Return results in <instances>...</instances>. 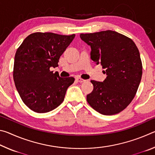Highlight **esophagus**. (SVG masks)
I'll return each mask as SVG.
<instances>
[{
    "label": "esophagus",
    "mask_w": 155,
    "mask_h": 155,
    "mask_svg": "<svg viewBox=\"0 0 155 155\" xmlns=\"http://www.w3.org/2000/svg\"><path fill=\"white\" fill-rule=\"evenodd\" d=\"M76 80H77L78 82H79V83H83V82H85V80H84V79H83V78H81L80 77L76 78Z\"/></svg>",
    "instance_id": "esophagus-1"
}]
</instances>
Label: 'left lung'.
Masks as SVG:
<instances>
[{
    "label": "left lung",
    "mask_w": 155,
    "mask_h": 155,
    "mask_svg": "<svg viewBox=\"0 0 155 155\" xmlns=\"http://www.w3.org/2000/svg\"><path fill=\"white\" fill-rule=\"evenodd\" d=\"M81 40L90 46L91 60L101 64L107 78L103 82L91 81L94 85L87 101L100 114H117L134 98L142 76V64L137 46L132 40L108 30L81 33Z\"/></svg>",
    "instance_id": "8db88e82"
}]
</instances>
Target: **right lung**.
<instances>
[{
    "instance_id": "1",
    "label": "right lung",
    "mask_w": 155,
    "mask_h": 155,
    "mask_svg": "<svg viewBox=\"0 0 155 155\" xmlns=\"http://www.w3.org/2000/svg\"><path fill=\"white\" fill-rule=\"evenodd\" d=\"M75 37L37 32L25 39L14 58V80L23 103L36 113H46L64 101L74 78H61L51 68L58 66L60 57Z\"/></svg>"
}]
</instances>
